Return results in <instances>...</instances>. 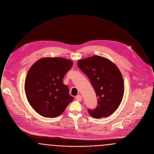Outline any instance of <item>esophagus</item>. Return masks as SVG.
I'll list each match as a JSON object with an SVG mask.
<instances>
[{"mask_svg":"<svg viewBox=\"0 0 154 154\" xmlns=\"http://www.w3.org/2000/svg\"><path fill=\"white\" fill-rule=\"evenodd\" d=\"M75 99L77 100V101H79V102H81L82 100V96L81 95H78L77 96H76L75 97Z\"/></svg>","mask_w":154,"mask_h":154,"instance_id":"obj_1","label":"esophagus"}]
</instances>
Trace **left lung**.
<instances>
[{"label": "left lung", "mask_w": 154, "mask_h": 154, "mask_svg": "<svg viewBox=\"0 0 154 154\" xmlns=\"http://www.w3.org/2000/svg\"><path fill=\"white\" fill-rule=\"evenodd\" d=\"M78 66L89 78L97 98V106L88 110L95 119L106 117L119 107L123 99L124 85L123 76L113 62L93 55L80 60Z\"/></svg>", "instance_id": "1"}]
</instances>
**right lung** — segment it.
I'll list each match as a JSON object with an SVG mask.
<instances>
[{
  "label": "right lung",
  "instance_id": "right-lung-1",
  "mask_svg": "<svg viewBox=\"0 0 154 154\" xmlns=\"http://www.w3.org/2000/svg\"><path fill=\"white\" fill-rule=\"evenodd\" d=\"M73 65L71 60L45 57L35 62L27 72L24 90L33 109L44 117L60 116L73 100L63 78Z\"/></svg>",
  "mask_w": 154,
  "mask_h": 154
}]
</instances>
